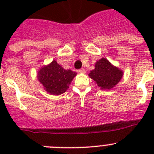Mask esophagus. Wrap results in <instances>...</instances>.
Segmentation results:
<instances>
[{
	"mask_svg": "<svg viewBox=\"0 0 154 154\" xmlns=\"http://www.w3.org/2000/svg\"><path fill=\"white\" fill-rule=\"evenodd\" d=\"M79 73H85V69H83V68H82V69H80L79 70Z\"/></svg>",
	"mask_w": 154,
	"mask_h": 154,
	"instance_id": "esophagus-1",
	"label": "esophagus"
}]
</instances>
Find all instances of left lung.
Returning a JSON list of instances; mask_svg holds the SVG:
<instances>
[{
	"instance_id": "left-lung-1",
	"label": "left lung",
	"mask_w": 154,
	"mask_h": 154,
	"mask_svg": "<svg viewBox=\"0 0 154 154\" xmlns=\"http://www.w3.org/2000/svg\"><path fill=\"white\" fill-rule=\"evenodd\" d=\"M123 72L110 63L106 58H101L95 65V69L92 70L89 76L96 82L100 89H110L118 84L123 77Z\"/></svg>"
}]
</instances>
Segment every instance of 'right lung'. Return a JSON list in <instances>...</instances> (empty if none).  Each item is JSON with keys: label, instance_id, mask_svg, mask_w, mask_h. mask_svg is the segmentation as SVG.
Returning a JSON list of instances; mask_svg holds the SVG:
<instances>
[{"label": "right lung", "instance_id": "add662e5", "mask_svg": "<svg viewBox=\"0 0 154 154\" xmlns=\"http://www.w3.org/2000/svg\"><path fill=\"white\" fill-rule=\"evenodd\" d=\"M77 73L72 70H65L53 60L49 65L43 66L38 72V81L45 91L51 95H60L66 92L69 85Z\"/></svg>", "mask_w": 154, "mask_h": 154}]
</instances>
